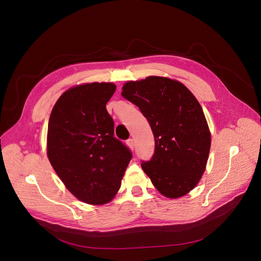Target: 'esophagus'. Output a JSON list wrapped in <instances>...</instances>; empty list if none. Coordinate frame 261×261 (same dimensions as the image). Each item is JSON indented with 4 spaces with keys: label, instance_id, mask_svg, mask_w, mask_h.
<instances>
[{
    "label": "esophagus",
    "instance_id": "obj_1",
    "mask_svg": "<svg viewBox=\"0 0 261 261\" xmlns=\"http://www.w3.org/2000/svg\"><path fill=\"white\" fill-rule=\"evenodd\" d=\"M126 143H127V145L130 147V150H134V141H133V139L132 138H129L127 141H126Z\"/></svg>",
    "mask_w": 261,
    "mask_h": 261
}]
</instances>
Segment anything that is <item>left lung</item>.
Returning a JSON list of instances; mask_svg holds the SVG:
<instances>
[{"mask_svg": "<svg viewBox=\"0 0 261 261\" xmlns=\"http://www.w3.org/2000/svg\"><path fill=\"white\" fill-rule=\"evenodd\" d=\"M122 96L138 106L155 137V152L141 167L156 189L168 198L189 193L203 174L211 133L194 95L179 82L148 76L128 82Z\"/></svg>", "mask_w": 261, "mask_h": 261, "instance_id": "obj_1", "label": "left lung"}]
</instances>
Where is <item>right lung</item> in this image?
<instances>
[{
	"instance_id": "add662e5",
	"label": "right lung",
	"mask_w": 261,
	"mask_h": 261,
	"mask_svg": "<svg viewBox=\"0 0 261 261\" xmlns=\"http://www.w3.org/2000/svg\"><path fill=\"white\" fill-rule=\"evenodd\" d=\"M116 89L110 83L71 88L59 98L48 121L49 162L66 188L89 204L115 197L132 158L114 136V120L106 110Z\"/></svg>"
}]
</instances>
